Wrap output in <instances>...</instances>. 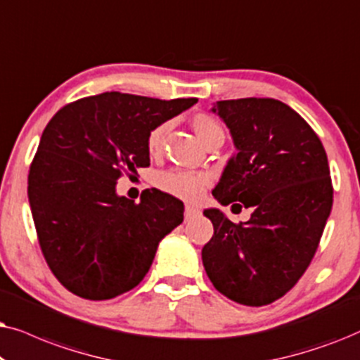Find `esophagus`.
I'll use <instances>...</instances> for the list:
<instances>
[{"instance_id": "1", "label": "esophagus", "mask_w": 360, "mask_h": 360, "mask_svg": "<svg viewBox=\"0 0 360 360\" xmlns=\"http://www.w3.org/2000/svg\"><path fill=\"white\" fill-rule=\"evenodd\" d=\"M199 214H200V210L198 207H194V205H186V209H184L186 220H191V219L198 217Z\"/></svg>"}]
</instances>
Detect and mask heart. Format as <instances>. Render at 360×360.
I'll use <instances>...</instances> for the list:
<instances>
[{"mask_svg": "<svg viewBox=\"0 0 360 360\" xmlns=\"http://www.w3.org/2000/svg\"><path fill=\"white\" fill-rule=\"evenodd\" d=\"M193 124V130L200 141L205 146H209L210 143L224 138V128L217 120L210 115L198 113L191 120ZM171 124L165 122L160 123L158 127L153 128L148 135L146 146L148 153L151 156H158L165 145L166 135L169 131ZM210 184V177L205 172H191V171H181V169H169L165 172H160L156 176V186L162 193H167L174 198L184 199V200H195L202 195V191Z\"/></svg>", "mask_w": 360, "mask_h": 360, "instance_id": "1", "label": "heart"}]
</instances>
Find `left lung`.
<instances>
[{
	"label": "left lung",
	"instance_id": "left-lung-1",
	"mask_svg": "<svg viewBox=\"0 0 360 360\" xmlns=\"http://www.w3.org/2000/svg\"><path fill=\"white\" fill-rule=\"evenodd\" d=\"M212 112L237 148L212 195L253 212L233 224L219 209L204 210L214 225L202 248L205 273L236 303L270 304L293 288L319 245L333 207L328 156L313 128L280 100H222Z\"/></svg>",
	"mask_w": 360,
	"mask_h": 360
}]
</instances>
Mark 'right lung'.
<instances>
[{"label":"right lung","mask_w":360,"mask_h":360,"mask_svg":"<svg viewBox=\"0 0 360 360\" xmlns=\"http://www.w3.org/2000/svg\"><path fill=\"white\" fill-rule=\"evenodd\" d=\"M195 102L105 92L65 105L47 123L27 198L42 255L70 293L100 301L135 288L183 222L179 199L153 189L136 204L117 194V179L150 166V131Z\"/></svg>","instance_id":"1"}]
</instances>
